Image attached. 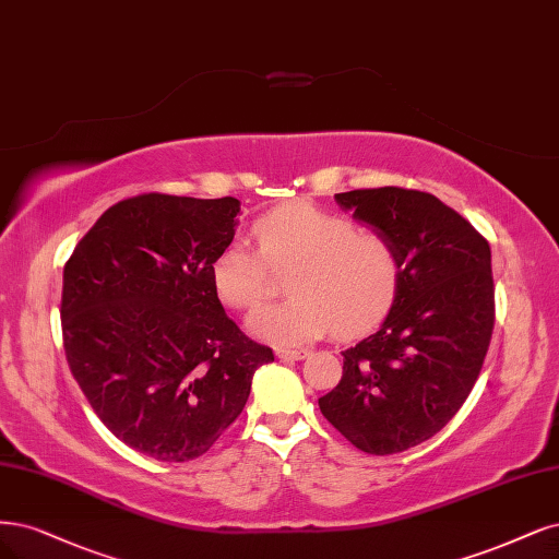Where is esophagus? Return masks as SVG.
I'll return each instance as SVG.
<instances>
[{
  "label": "esophagus",
  "mask_w": 559,
  "mask_h": 559,
  "mask_svg": "<svg viewBox=\"0 0 559 559\" xmlns=\"http://www.w3.org/2000/svg\"><path fill=\"white\" fill-rule=\"evenodd\" d=\"M277 358H288V360H302L307 358V349H277Z\"/></svg>",
  "instance_id": "obj_1"
}]
</instances>
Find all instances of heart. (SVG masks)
I'll return each mask as SVG.
<instances>
[{"instance_id": "heart-1", "label": "heart", "mask_w": 559, "mask_h": 559, "mask_svg": "<svg viewBox=\"0 0 559 559\" xmlns=\"http://www.w3.org/2000/svg\"><path fill=\"white\" fill-rule=\"evenodd\" d=\"M259 252L242 242L226 245L213 261V288L234 310H247L265 298L267 267L284 273L288 294L282 302L261 305L249 314L252 335L296 344L335 329L356 335L370 329L397 294L402 263L389 236L356 228L346 217L296 201L254 224Z\"/></svg>"}]
</instances>
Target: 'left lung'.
<instances>
[{
    "mask_svg": "<svg viewBox=\"0 0 559 559\" xmlns=\"http://www.w3.org/2000/svg\"><path fill=\"white\" fill-rule=\"evenodd\" d=\"M335 201L393 240L402 277L379 331L342 352V379L319 409L356 449L391 455L435 437L474 389L495 325L490 245L426 191L354 189Z\"/></svg>",
    "mask_w": 559,
    "mask_h": 559,
    "instance_id": "1",
    "label": "left lung"
}]
</instances>
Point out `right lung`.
I'll list each match as a JSON object with an SVG mask.
<instances>
[{
    "instance_id": "obj_1",
    "label": "right lung",
    "mask_w": 559,
    "mask_h": 559,
    "mask_svg": "<svg viewBox=\"0 0 559 559\" xmlns=\"http://www.w3.org/2000/svg\"><path fill=\"white\" fill-rule=\"evenodd\" d=\"M240 201L143 194L115 203L64 265L71 374L104 426L162 463L203 455L234 423L273 349L230 321L213 261Z\"/></svg>"
}]
</instances>
